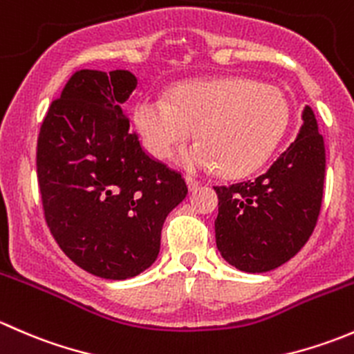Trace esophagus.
<instances>
[{
	"mask_svg": "<svg viewBox=\"0 0 354 354\" xmlns=\"http://www.w3.org/2000/svg\"><path fill=\"white\" fill-rule=\"evenodd\" d=\"M187 185H188V190L195 192L200 187V181L194 180V178H190V176H187Z\"/></svg>",
	"mask_w": 354,
	"mask_h": 354,
	"instance_id": "1",
	"label": "esophagus"
}]
</instances>
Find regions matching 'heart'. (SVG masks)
Returning <instances> with one entry per match:
<instances>
[{
	"instance_id": "heart-1",
	"label": "heart",
	"mask_w": 354,
	"mask_h": 354,
	"mask_svg": "<svg viewBox=\"0 0 354 354\" xmlns=\"http://www.w3.org/2000/svg\"><path fill=\"white\" fill-rule=\"evenodd\" d=\"M289 106L274 85L241 77L181 84L169 101L145 95L135 106V124L145 149L164 160L190 140L180 162L192 171L219 169L230 178L245 176L272 154L288 127Z\"/></svg>"
}]
</instances>
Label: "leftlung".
<instances>
[{"label": "left lung", "mask_w": 354, "mask_h": 354, "mask_svg": "<svg viewBox=\"0 0 354 354\" xmlns=\"http://www.w3.org/2000/svg\"><path fill=\"white\" fill-rule=\"evenodd\" d=\"M295 142L255 180L214 187L219 198L216 245L243 272L286 263L313 233L326 178V147L310 106Z\"/></svg>", "instance_id": "left-lung-1"}]
</instances>
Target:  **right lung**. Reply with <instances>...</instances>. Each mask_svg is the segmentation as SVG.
Here are the masks:
<instances>
[{"instance_id":"obj_1","label":"right lung","mask_w":354,"mask_h":354,"mask_svg":"<svg viewBox=\"0 0 354 354\" xmlns=\"http://www.w3.org/2000/svg\"><path fill=\"white\" fill-rule=\"evenodd\" d=\"M128 70L75 71L37 140L44 217L71 262L102 279H130L156 262L167 214L187 197L180 173L145 154L124 102Z\"/></svg>"}]
</instances>
